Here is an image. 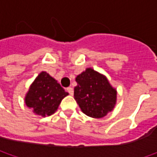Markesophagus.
<instances>
[{
  "label": "esophagus",
  "mask_w": 157,
  "mask_h": 157,
  "mask_svg": "<svg viewBox=\"0 0 157 157\" xmlns=\"http://www.w3.org/2000/svg\"><path fill=\"white\" fill-rule=\"evenodd\" d=\"M66 91L69 93L70 95H73V93H74V91H73V88L72 87H68L66 89Z\"/></svg>",
  "instance_id": "34e87169"
}]
</instances>
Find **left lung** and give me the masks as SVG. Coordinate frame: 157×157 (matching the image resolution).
Returning a JSON list of instances; mask_svg holds the SVG:
<instances>
[{
    "mask_svg": "<svg viewBox=\"0 0 157 157\" xmlns=\"http://www.w3.org/2000/svg\"><path fill=\"white\" fill-rule=\"evenodd\" d=\"M74 99L81 111L92 118L105 117L116 105L117 90L105 75L86 68L76 77Z\"/></svg>",
    "mask_w": 157,
    "mask_h": 157,
    "instance_id": "1",
    "label": "left lung"
}]
</instances>
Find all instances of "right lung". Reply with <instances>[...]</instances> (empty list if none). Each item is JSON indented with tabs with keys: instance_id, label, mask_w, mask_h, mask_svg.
<instances>
[{
	"instance_id": "add662e5",
	"label": "right lung",
	"mask_w": 157,
	"mask_h": 157,
	"mask_svg": "<svg viewBox=\"0 0 157 157\" xmlns=\"http://www.w3.org/2000/svg\"><path fill=\"white\" fill-rule=\"evenodd\" d=\"M68 94L54 78L42 71L30 85L24 102L35 114L45 117L57 111L62 100Z\"/></svg>"
}]
</instances>
